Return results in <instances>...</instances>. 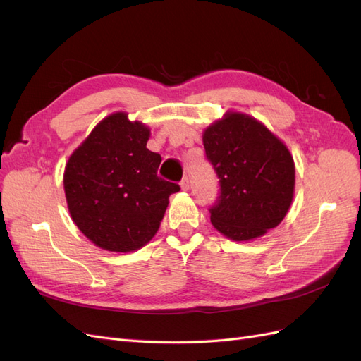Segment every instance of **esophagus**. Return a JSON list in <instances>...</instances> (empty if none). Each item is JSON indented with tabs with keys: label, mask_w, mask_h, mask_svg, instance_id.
<instances>
[{
	"label": "esophagus",
	"mask_w": 361,
	"mask_h": 361,
	"mask_svg": "<svg viewBox=\"0 0 361 361\" xmlns=\"http://www.w3.org/2000/svg\"><path fill=\"white\" fill-rule=\"evenodd\" d=\"M180 188L183 190V191H188L190 190V179L185 176L182 180H180Z\"/></svg>",
	"instance_id": "34e87169"
}]
</instances>
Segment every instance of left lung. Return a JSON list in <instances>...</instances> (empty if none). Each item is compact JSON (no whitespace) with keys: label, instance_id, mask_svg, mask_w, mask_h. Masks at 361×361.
<instances>
[{"label":"left lung","instance_id":"obj_1","mask_svg":"<svg viewBox=\"0 0 361 361\" xmlns=\"http://www.w3.org/2000/svg\"><path fill=\"white\" fill-rule=\"evenodd\" d=\"M203 146L220 185L211 223L235 241H248L281 223L293 197L288 147L256 118L228 113L204 130Z\"/></svg>","mask_w":361,"mask_h":361}]
</instances>
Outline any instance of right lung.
Masks as SVG:
<instances>
[{
	"label": "right lung",
	"mask_w": 361,
	"mask_h": 361,
	"mask_svg": "<svg viewBox=\"0 0 361 361\" xmlns=\"http://www.w3.org/2000/svg\"><path fill=\"white\" fill-rule=\"evenodd\" d=\"M150 130L128 114L104 118L64 170L73 223L108 251L138 250L155 236L178 183L158 176L161 155L146 147Z\"/></svg>",
	"instance_id": "right-lung-1"
}]
</instances>
